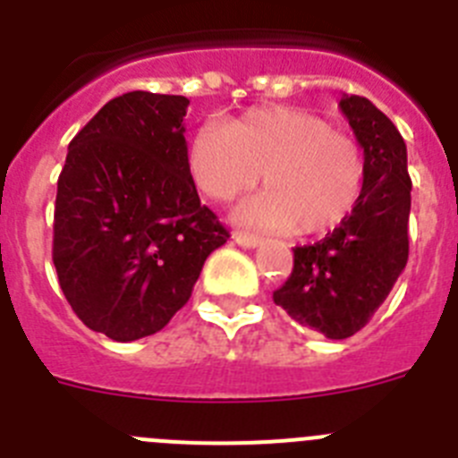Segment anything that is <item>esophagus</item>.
Wrapping results in <instances>:
<instances>
[{
	"mask_svg": "<svg viewBox=\"0 0 458 458\" xmlns=\"http://www.w3.org/2000/svg\"><path fill=\"white\" fill-rule=\"evenodd\" d=\"M233 241L238 242V245H242V248H259L261 245V238L254 236V233H245V232H236L233 233Z\"/></svg>",
	"mask_w": 458,
	"mask_h": 458,
	"instance_id": "34e87169",
	"label": "esophagus"
}]
</instances>
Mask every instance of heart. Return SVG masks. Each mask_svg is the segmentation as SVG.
I'll return each mask as SVG.
<instances>
[{"label":"heart","mask_w":458,"mask_h":458,"mask_svg":"<svg viewBox=\"0 0 458 458\" xmlns=\"http://www.w3.org/2000/svg\"><path fill=\"white\" fill-rule=\"evenodd\" d=\"M185 160L194 185L220 204L254 190L266 174L268 190L233 213L264 232H330L351 216L365 185L358 141L293 107L252 109L226 128L204 125Z\"/></svg>","instance_id":"1"}]
</instances>
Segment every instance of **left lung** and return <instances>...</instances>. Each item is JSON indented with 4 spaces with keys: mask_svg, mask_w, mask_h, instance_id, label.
<instances>
[{
    "mask_svg": "<svg viewBox=\"0 0 458 458\" xmlns=\"http://www.w3.org/2000/svg\"><path fill=\"white\" fill-rule=\"evenodd\" d=\"M339 109L365 151L362 194L333 233L293 250V270L273 293L295 323L327 339L362 330L406 268L412 188L396 125L362 96H344Z\"/></svg>",
    "mask_w": 458,
    "mask_h": 458,
    "instance_id": "obj_1",
    "label": "left lung"
}]
</instances>
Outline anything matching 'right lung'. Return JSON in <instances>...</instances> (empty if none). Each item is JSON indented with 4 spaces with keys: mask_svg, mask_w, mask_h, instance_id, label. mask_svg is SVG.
Segmentation results:
<instances>
[{
    "mask_svg": "<svg viewBox=\"0 0 458 458\" xmlns=\"http://www.w3.org/2000/svg\"><path fill=\"white\" fill-rule=\"evenodd\" d=\"M190 100L112 98L68 144L56 181L52 261L80 321L114 342L163 330L229 232L188 172Z\"/></svg>",
    "mask_w": 458,
    "mask_h": 458,
    "instance_id": "obj_1",
    "label": "right lung"
}]
</instances>
